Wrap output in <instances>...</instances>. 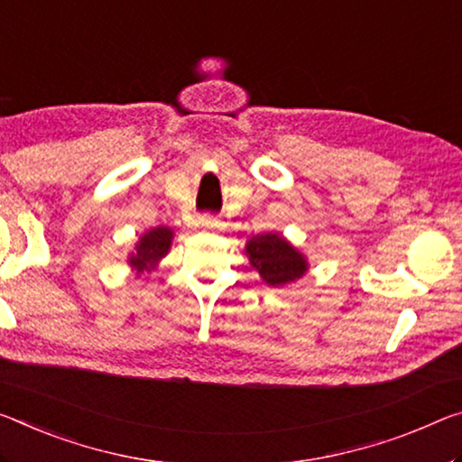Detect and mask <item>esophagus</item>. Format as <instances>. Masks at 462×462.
<instances>
[{"instance_id":"esophagus-1","label":"esophagus","mask_w":462,"mask_h":462,"mask_svg":"<svg viewBox=\"0 0 462 462\" xmlns=\"http://www.w3.org/2000/svg\"><path fill=\"white\" fill-rule=\"evenodd\" d=\"M199 226L203 230H217L219 222H217V217L209 216V214H203V216H199Z\"/></svg>"}]
</instances>
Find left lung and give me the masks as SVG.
Returning <instances> with one entry per match:
<instances>
[{"instance_id":"8db88e82","label":"left lung","mask_w":462,"mask_h":462,"mask_svg":"<svg viewBox=\"0 0 462 462\" xmlns=\"http://www.w3.org/2000/svg\"><path fill=\"white\" fill-rule=\"evenodd\" d=\"M246 254L251 265L259 271L261 280L273 288L300 280L309 269L304 254L291 246L282 234L267 232L248 238Z\"/></svg>"}]
</instances>
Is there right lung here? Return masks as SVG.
Listing matches in <instances>:
<instances>
[{"mask_svg": "<svg viewBox=\"0 0 462 462\" xmlns=\"http://www.w3.org/2000/svg\"><path fill=\"white\" fill-rule=\"evenodd\" d=\"M172 236V230L166 228V226H158V228L148 230L135 245V253H131L129 265L134 267L137 273L152 271L158 265V261L171 251Z\"/></svg>", "mask_w": 462, "mask_h": 462, "instance_id": "right-lung-1", "label": "right lung"}]
</instances>
